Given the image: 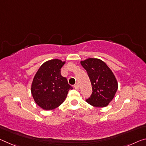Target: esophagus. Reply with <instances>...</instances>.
<instances>
[{"mask_svg": "<svg viewBox=\"0 0 146 146\" xmlns=\"http://www.w3.org/2000/svg\"><path fill=\"white\" fill-rule=\"evenodd\" d=\"M74 88L76 89V90H79V89H80V86H79V84H75L74 85Z\"/></svg>", "mask_w": 146, "mask_h": 146, "instance_id": "1", "label": "esophagus"}]
</instances>
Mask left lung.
<instances>
[{"label": "left lung", "instance_id": "1", "mask_svg": "<svg viewBox=\"0 0 146 146\" xmlns=\"http://www.w3.org/2000/svg\"><path fill=\"white\" fill-rule=\"evenodd\" d=\"M81 64L87 71L91 81L92 92L86 101L95 107L106 106L113 99L117 90V82L115 76L102 60L89 58Z\"/></svg>", "mask_w": 146, "mask_h": 146}]
</instances>
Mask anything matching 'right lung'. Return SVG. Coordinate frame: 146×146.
<instances>
[{"label": "right lung", "mask_w": 146, "mask_h": 146, "mask_svg": "<svg viewBox=\"0 0 146 146\" xmlns=\"http://www.w3.org/2000/svg\"><path fill=\"white\" fill-rule=\"evenodd\" d=\"M65 62L59 59L48 60L40 67L33 79L31 93L35 102L46 110L55 109L66 98L72 87L60 74Z\"/></svg>", "instance_id": "right-lung-1"}]
</instances>
